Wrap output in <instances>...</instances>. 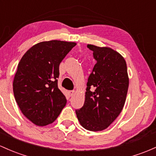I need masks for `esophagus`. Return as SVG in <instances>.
I'll list each match as a JSON object with an SVG mask.
<instances>
[{
    "label": "esophagus",
    "instance_id": "obj_1",
    "mask_svg": "<svg viewBox=\"0 0 156 156\" xmlns=\"http://www.w3.org/2000/svg\"><path fill=\"white\" fill-rule=\"evenodd\" d=\"M74 94H75L74 90H70V91H69V95H70V96H73Z\"/></svg>",
    "mask_w": 156,
    "mask_h": 156
}]
</instances>
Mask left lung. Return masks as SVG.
<instances>
[{"mask_svg": "<svg viewBox=\"0 0 156 156\" xmlns=\"http://www.w3.org/2000/svg\"><path fill=\"white\" fill-rule=\"evenodd\" d=\"M87 47L93 52L97 63L89 76L84 104L75 113L83 128L101 131L116 119L125 104L129 87L127 67L124 57L114 49L92 44Z\"/></svg>", "mask_w": 156, "mask_h": 156, "instance_id": "8db88e82", "label": "left lung"}]
</instances>
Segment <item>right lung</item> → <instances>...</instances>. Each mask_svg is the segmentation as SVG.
<instances>
[{
    "instance_id": "1",
    "label": "right lung",
    "mask_w": 156,
    "mask_h": 156,
    "mask_svg": "<svg viewBox=\"0 0 156 156\" xmlns=\"http://www.w3.org/2000/svg\"><path fill=\"white\" fill-rule=\"evenodd\" d=\"M75 42L52 40L36 44L20 59L13 92L22 113L37 126L55 121L66 99L58 87L59 65Z\"/></svg>"
}]
</instances>
